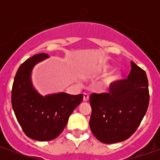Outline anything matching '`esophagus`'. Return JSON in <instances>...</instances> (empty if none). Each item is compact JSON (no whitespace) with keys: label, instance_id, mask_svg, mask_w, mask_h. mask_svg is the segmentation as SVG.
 <instances>
[{"label":"esophagus","instance_id":"esophagus-1","mask_svg":"<svg viewBox=\"0 0 160 160\" xmlns=\"http://www.w3.org/2000/svg\"><path fill=\"white\" fill-rule=\"evenodd\" d=\"M83 100L84 101H88V100H89V94L87 93V92L83 93Z\"/></svg>","mask_w":160,"mask_h":160}]
</instances>
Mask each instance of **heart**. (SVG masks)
Masks as SVG:
<instances>
[{
  "mask_svg": "<svg viewBox=\"0 0 160 160\" xmlns=\"http://www.w3.org/2000/svg\"><path fill=\"white\" fill-rule=\"evenodd\" d=\"M107 71H108L107 68H104L103 72H104V73H105V72H107ZM118 78H119V75H118V73H111V75H110V76L107 78L106 82H107L108 84L113 83V82H115V81H117V80H118Z\"/></svg>",
  "mask_w": 160,
  "mask_h": 160,
  "instance_id": "obj_1",
  "label": "heart"
}]
</instances>
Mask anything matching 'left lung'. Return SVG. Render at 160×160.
Returning a JSON list of instances; mask_svg holds the SVG:
<instances>
[{
  "label": "left lung",
  "instance_id": "8db88e82",
  "mask_svg": "<svg viewBox=\"0 0 160 160\" xmlns=\"http://www.w3.org/2000/svg\"><path fill=\"white\" fill-rule=\"evenodd\" d=\"M127 79L110 85V92L92 93L91 130L103 143L112 144L130 137L141 124L149 104L146 72L131 62Z\"/></svg>",
  "mask_w": 160,
  "mask_h": 160
}]
</instances>
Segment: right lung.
<instances>
[{
  "label": "right lung",
  "mask_w": 160,
  "mask_h": 160,
  "mask_svg": "<svg viewBox=\"0 0 160 160\" xmlns=\"http://www.w3.org/2000/svg\"><path fill=\"white\" fill-rule=\"evenodd\" d=\"M49 57L41 53L19 66L12 88V105L24 133L39 141L56 139L66 127L68 118L83 100V95L65 92L42 96L32 83L31 73L37 63Z\"/></svg>",
  "instance_id": "1"
}]
</instances>
